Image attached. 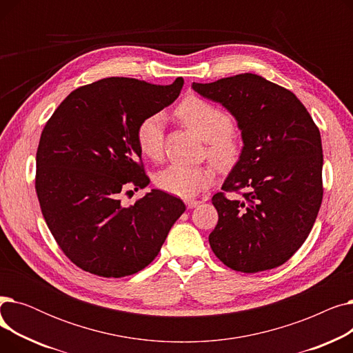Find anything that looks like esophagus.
Masks as SVG:
<instances>
[{
	"label": "esophagus",
	"mask_w": 353,
	"mask_h": 353,
	"mask_svg": "<svg viewBox=\"0 0 353 353\" xmlns=\"http://www.w3.org/2000/svg\"><path fill=\"white\" fill-rule=\"evenodd\" d=\"M200 205V200H194V199H188L186 200V206L189 208V209H193V208H196V206H199Z\"/></svg>",
	"instance_id": "obj_1"
}]
</instances>
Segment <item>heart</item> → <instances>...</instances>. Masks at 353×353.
Here are the masks:
<instances>
[{"label": "heart", "instance_id": "obj_1", "mask_svg": "<svg viewBox=\"0 0 353 353\" xmlns=\"http://www.w3.org/2000/svg\"><path fill=\"white\" fill-rule=\"evenodd\" d=\"M176 116L203 141H208V156L219 169H232L242 157L243 143L233 132L232 116L210 101L190 96L176 107ZM164 119L160 113L144 117L136 132L139 150L147 159L159 160L164 145ZM214 180L210 165L172 164L159 172L156 186L173 196L189 199Z\"/></svg>", "mask_w": 353, "mask_h": 353}]
</instances>
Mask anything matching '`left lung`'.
Returning <instances> with one entry per match:
<instances>
[{
	"instance_id": "8db88e82",
	"label": "left lung",
	"mask_w": 353,
	"mask_h": 353,
	"mask_svg": "<svg viewBox=\"0 0 353 353\" xmlns=\"http://www.w3.org/2000/svg\"><path fill=\"white\" fill-rule=\"evenodd\" d=\"M193 88L230 111L245 143L223 192L212 199L219 214L209 236L213 253L243 273L283 265L303 245L322 205L318 125L290 90L252 72ZM233 191L243 197L225 196Z\"/></svg>"
}]
</instances>
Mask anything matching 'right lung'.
<instances>
[{
	"mask_svg": "<svg viewBox=\"0 0 353 353\" xmlns=\"http://www.w3.org/2000/svg\"><path fill=\"white\" fill-rule=\"evenodd\" d=\"M183 83L103 79L71 91L46 123L35 192L55 242L80 269L101 277L143 270L186 210L156 189L130 208L120 200L150 183L136 140L140 121L172 104Z\"/></svg>",
	"mask_w": 353,
	"mask_h": 353,
	"instance_id": "1",
	"label": "right lung"
}]
</instances>
